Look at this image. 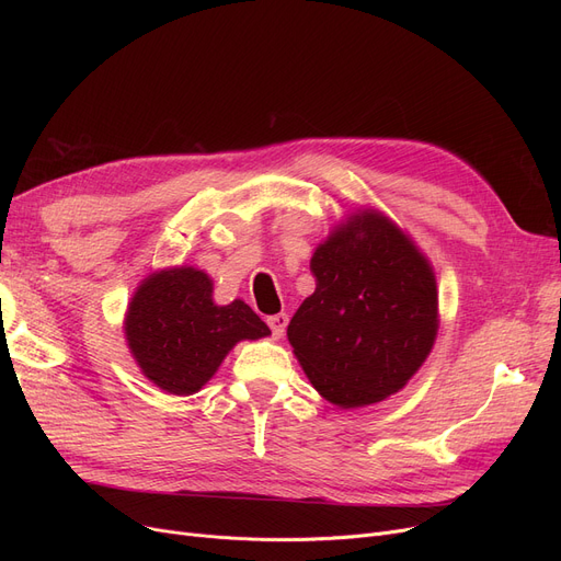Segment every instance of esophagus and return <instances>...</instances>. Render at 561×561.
Masks as SVG:
<instances>
[{
    "mask_svg": "<svg viewBox=\"0 0 561 561\" xmlns=\"http://www.w3.org/2000/svg\"><path fill=\"white\" fill-rule=\"evenodd\" d=\"M286 325H288V316H286V313L268 316V328L273 330V336H275V339H282V336H284Z\"/></svg>",
    "mask_w": 561,
    "mask_h": 561,
    "instance_id": "obj_1",
    "label": "esophagus"
}]
</instances>
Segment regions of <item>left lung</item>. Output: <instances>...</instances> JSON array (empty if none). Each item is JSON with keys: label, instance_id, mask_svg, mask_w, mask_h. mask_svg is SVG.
Masks as SVG:
<instances>
[{"label": "left lung", "instance_id": "8db88e82", "mask_svg": "<svg viewBox=\"0 0 561 561\" xmlns=\"http://www.w3.org/2000/svg\"><path fill=\"white\" fill-rule=\"evenodd\" d=\"M311 273L313 296L286 334L313 389L343 409L398 393L438 332L430 261L393 220L362 209L316 248Z\"/></svg>", "mask_w": 561, "mask_h": 561}]
</instances>
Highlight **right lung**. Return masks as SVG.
I'll use <instances>...</instances> for the list:
<instances>
[{
  "instance_id": "add662e5",
  "label": "right lung",
  "mask_w": 561,
  "mask_h": 561,
  "mask_svg": "<svg viewBox=\"0 0 561 561\" xmlns=\"http://www.w3.org/2000/svg\"><path fill=\"white\" fill-rule=\"evenodd\" d=\"M211 277L182 265L140 282L125 318V334L142 375L161 391L193 396L239 341L268 336L265 322L243 302H214Z\"/></svg>"
}]
</instances>
